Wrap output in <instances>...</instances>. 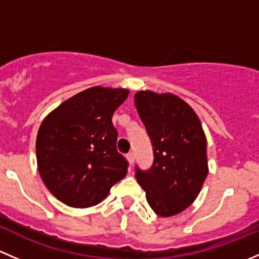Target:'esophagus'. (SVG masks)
I'll return each mask as SVG.
<instances>
[{"label": "esophagus", "mask_w": 259, "mask_h": 259, "mask_svg": "<svg viewBox=\"0 0 259 259\" xmlns=\"http://www.w3.org/2000/svg\"><path fill=\"white\" fill-rule=\"evenodd\" d=\"M127 159H128L130 163L132 164L133 161H135V153H133V152H130V153H127Z\"/></svg>", "instance_id": "1"}]
</instances>
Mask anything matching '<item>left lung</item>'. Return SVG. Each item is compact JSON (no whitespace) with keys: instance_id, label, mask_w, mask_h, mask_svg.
Here are the masks:
<instances>
[{"instance_id":"obj_1","label":"left lung","mask_w":259,"mask_h":259,"mask_svg":"<svg viewBox=\"0 0 259 259\" xmlns=\"http://www.w3.org/2000/svg\"><path fill=\"white\" fill-rule=\"evenodd\" d=\"M135 105L154 157L148 169L136 164V178L156 214L170 217L191 206L208 175L206 136L194 111L176 96L140 91Z\"/></svg>"}]
</instances>
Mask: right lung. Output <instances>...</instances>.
Segmentation results:
<instances>
[{
	"mask_svg": "<svg viewBox=\"0 0 259 259\" xmlns=\"http://www.w3.org/2000/svg\"><path fill=\"white\" fill-rule=\"evenodd\" d=\"M128 91L92 87L61 103L44 119L36 140L39 175L57 199L74 208L96 206L126 177L117 151L114 111Z\"/></svg>",
	"mask_w": 259,
	"mask_h": 259,
	"instance_id": "add662e5",
	"label": "right lung"
}]
</instances>
